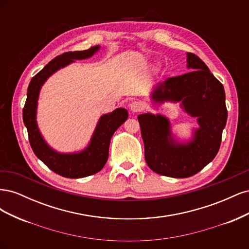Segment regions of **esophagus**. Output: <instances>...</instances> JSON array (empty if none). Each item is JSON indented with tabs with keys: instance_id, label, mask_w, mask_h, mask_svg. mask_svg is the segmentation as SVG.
<instances>
[{
	"instance_id": "esophagus-1",
	"label": "esophagus",
	"mask_w": 249,
	"mask_h": 249,
	"mask_svg": "<svg viewBox=\"0 0 249 249\" xmlns=\"http://www.w3.org/2000/svg\"><path fill=\"white\" fill-rule=\"evenodd\" d=\"M130 109L132 112L134 113H137V112H140L142 109H143V104L138 102V101H134L130 104Z\"/></svg>"
}]
</instances>
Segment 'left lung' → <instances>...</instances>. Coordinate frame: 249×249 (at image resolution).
<instances>
[{"label": "left lung", "instance_id": "left-lung-1", "mask_svg": "<svg viewBox=\"0 0 249 249\" xmlns=\"http://www.w3.org/2000/svg\"><path fill=\"white\" fill-rule=\"evenodd\" d=\"M188 69L194 71L158 83L152 92L157 103L180 102L188 114L197 118L199 129L186 143L173 139L168 118L145 113L138 116L148 167L162 176L184 178L194 176L216 157L228 110L221 83L202 60L187 54Z\"/></svg>", "mask_w": 249, "mask_h": 249}]
</instances>
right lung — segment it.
I'll return each instance as SVG.
<instances>
[{"instance_id": "obj_1", "label": "right lung", "mask_w": 249, "mask_h": 249, "mask_svg": "<svg viewBox=\"0 0 249 249\" xmlns=\"http://www.w3.org/2000/svg\"><path fill=\"white\" fill-rule=\"evenodd\" d=\"M99 50L100 46H95L85 51L67 52L57 56L35 74L28 87L22 119L28 131L30 145L38 159L51 170L64 178H85L102 170L108 160L111 137L129 116L127 111L124 108H117L113 112L103 115L97 123L89 145L80 153H58L51 148L41 136L36 123V109L43 83L58 70L72 63L74 60L90 58Z\"/></svg>"}]
</instances>
